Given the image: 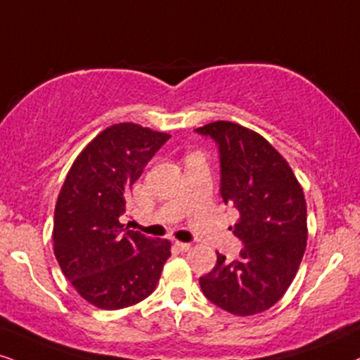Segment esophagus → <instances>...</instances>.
<instances>
[{"mask_svg":"<svg viewBox=\"0 0 360 360\" xmlns=\"http://www.w3.org/2000/svg\"><path fill=\"white\" fill-rule=\"evenodd\" d=\"M176 248L179 249L181 252H186V251H189V249H191V244L189 243H179V240H176Z\"/></svg>","mask_w":360,"mask_h":360,"instance_id":"esophagus-1","label":"esophagus"}]
</instances>
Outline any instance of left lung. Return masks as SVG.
<instances>
[{"label":"left lung","instance_id":"left-lung-1","mask_svg":"<svg viewBox=\"0 0 360 360\" xmlns=\"http://www.w3.org/2000/svg\"><path fill=\"white\" fill-rule=\"evenodd\" d=\"M195 133L212 138L219 148L221 195L239 211L233 233L244 244L234 261L217 252L216 266L199 277V284L217 307L254 316L279 301L301 266L307 244L302 186L256 131L214 121Z\"/></svg>","mask_w":360,"mask_h":360}]
</instances>
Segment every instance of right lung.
<instances>
[{
	"instance_id": "right-lung-1",
	"label": "right lung",
	"mask_w": 360,
	"mask_h": 360,
	"mask_svg": "<svg viewBox=\"0 0 360 360\" xmlns=\"http://www.w3.org/2000/svg\"><path fill=\"white\" fill-rule=\"evenodd\" d=\"M169 138L134 122L109 126L79 153L59 191L54 256L94 307L117 311L144 301L171 256L169 240L146 238L120 219L136 179Z\"/></svg>"
}]
</instances>
